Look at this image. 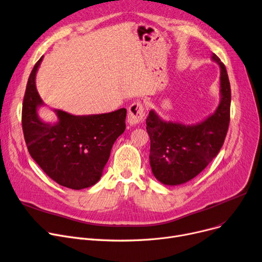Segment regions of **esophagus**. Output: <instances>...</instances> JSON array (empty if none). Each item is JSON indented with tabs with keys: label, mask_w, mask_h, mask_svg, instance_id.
<instances>
[{
	"label": "esophagus",
	"mask_w": 262,
	"mask_h": 262,
	"mask_svg": "<svg viewBox=\"0 0 262 262\" xmlns=\"http://www.w3.org/2000/svg\"><path fill=\"white\" fill-rule=\"evenodd\" d=\"M144 105L142 102L136 101L133 102L128 109V117H127V121L130 126H135L137 124L143 120V117L145 115V111H144Z\"/></svg>",
	"instance_id": "esophagus-1"
}]
</instances>
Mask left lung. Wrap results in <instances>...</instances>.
<instances>
[{"label": "left lung", "instance_id": "8db88e82", "mask_svg": "<svg viewBox=\"0 0 262 262\" xmlns=\"http://www.w3.org/2000/svg\"><path fill=\"white\" fill-rule=\"evenodd\" d=\"M220 68V102L212 114L193 125L166 121L155 110L146 119L150 137L152 173L164 185L177 186L196 177L217 157L229 125L230 84L224 64L214 55Z\"/></svg>", "mask_w": 262, "mask_h": 262}]
</instances>
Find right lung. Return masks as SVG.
<instances>
[{"mask_svg":"<svg viewBox=\"0 0 262 262\" xmlns=\"http://www.w3.org/2000/svg\"><path fill=\"white\" fill-rule=\"evenodd\" d=\"M43 56L35 64L26 85L22 127L29 155L59 185L79 190L96 184L110 158L113 144L126 129L125 107L110 113L73 115L55 109L57 121H43L44 105L36 75Z\"/></svg>","mask_w":262,"mask_h":262,"instance_id":"right-lung-1","label":"right lung"}]
</instances>
